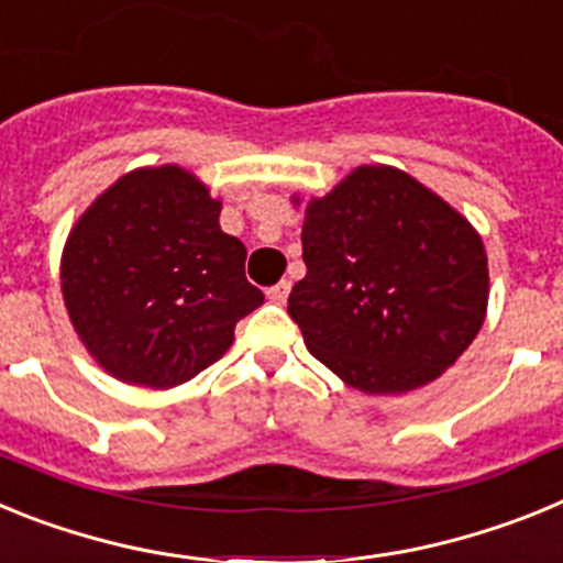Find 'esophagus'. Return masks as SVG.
<instances>
[{
	"label": "esophagus",
	"instance_id": "obj_1",
	"mask_svg": "<svg viewBox=\"0 0 563 563\" xmlns=\"http://www.w3.org/2000/svg\"><path fill=\"white\" fill-rule=\"evenodd\" d=\"M287 296H290V282H287V278H282L278 285H273L271 290H267V298H271V301H276V305H285Z\"/></svg>",
	"mask_w": 563,
	"mask_h": 563
}]
</instances>
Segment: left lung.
I'll return each mask as SVG.
<instances>
[{"mask_svg": "<svg viewBox=\"0 0 563 563\" xmlns=\"http://www.w3.org/2000/svg\"><path fill=\"white\" fill-rule=\"evenodd\" d=\"M301 245L307 276L292 287L287 312L307 350L352 389H420L482 330V236L400 168L357 166L307 202Z\"/></svg>", "mask_w": 563, "mask_h": 563, "instance_id": "8db88e82", "label": "left lung"}]
</instances>
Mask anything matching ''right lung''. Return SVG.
I'll return each mask as SVG.
<instances>
[{
	"mask_svg": "<svg viewBox=\"0 0 563 563\" xmlns=\"http://www.w3.org/2000/svg\"><path fill=\"white\" fill-rule=\"evenodd\" d=\"M180 166L134 168L69 231L62 292L87 352L112 377L172 389L220 361L233 327L265 296L245 278V245Z\"/></svg>",
	"mask_w": 563,
	"mask_h": 563,
	"instance_id": "right-lung-1",
	"label": "right lung"
}]
</instances>
